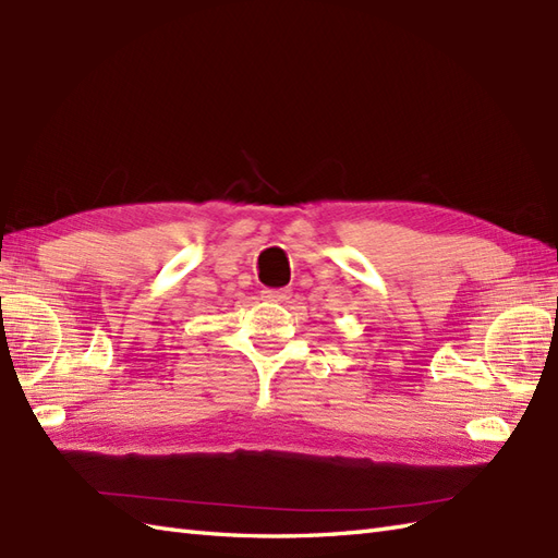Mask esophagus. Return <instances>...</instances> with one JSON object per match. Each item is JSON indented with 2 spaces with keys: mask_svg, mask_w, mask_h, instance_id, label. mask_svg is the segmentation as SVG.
<instances>
[{
  "mask_svg": "<svg viewBox=\"0 0 558 558\" xmlns=\"http://www.w3.org/2000/svg\"><path fill=\"white\" fill-rule=\"evenodd\" d=\"M291 298V291L289 289H265L263 291V301H269V303H289Z\"/></svg>",
  "mask_w": 558,
  "mask_h": 558,
  "instance_id": "obj_1",
  "label": "esophagus"
}]
</instances>
